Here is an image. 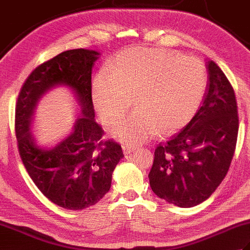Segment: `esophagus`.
<instances>
[{"label":"esophagus","instance_id":"34e87169","mask_svg":"<svg viewBox=\"0 0 250 250\" xmlns=\"http://www.w3.org/2000/svg\"><path fill=\"white\" fill-rule=\"evenodd\" d=\"M122 150H124V153H125V155H130V153H132V152H134V151H135V148H134V147H132V146H130V145H126V144H125V145H122Z\"/></svg>","mask_w":250,"mask_h":250}]
</instances>
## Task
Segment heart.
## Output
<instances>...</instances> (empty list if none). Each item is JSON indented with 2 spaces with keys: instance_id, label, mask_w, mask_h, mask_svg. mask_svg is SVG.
<instances>
[{
  "instance_id": "heart-1",
  "label": "heart",
  "mask_w": 250,
  "mask_h": 250,
  "mask_svg": "<svg viewBox=\"0 0 250 250\" xmlns=\"http://www.w3.org/2000/svg\"><path fill=\"white\" fill-rule=\"evenodd\" d=\"M207 83L204 63L164 49L129 48L117 56L113 71H101L92 82V103L110 134L126 145H140L161 131L182 128L191 119Z\"/></svg>"
}]
</instances>
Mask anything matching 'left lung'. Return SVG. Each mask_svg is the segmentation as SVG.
<instances>
[{"instance_id":"left-lung-1","label":"left lung","mask_w":250,"mask_h":250,"mask_svg":"<svg viewBox=\"0 0 250 250\" xmlns=\"http://www.w3.org/2000/svg\"><path fill=\"white\" fill-rule=\"evenodd\" d=\"M208 83L198 113L155 150L149 177L159 198L192 207L211 195L226 177L234 155L238 115L235 93L225 73L207 62Z\"/></svg>"}]
</instances>
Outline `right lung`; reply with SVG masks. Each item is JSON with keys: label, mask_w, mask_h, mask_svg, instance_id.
<instances>
[{"label": "right lung", "mask_w": 250, "mask_h": 250, "mask_svg": "<svg viewBox=\"0 0 250 250\" xmlns=\"http://www.w3.org/2000/svg\"><path fill=\"white\" fill-rule=\"evenodd\" d=\"M100 52L72 49L37 66L18 95L15 131L19 155L36 187L52 203L65 209L92 206L108 192L111 175L124 158L121 146L103 141V129L94 120L91 73ZM64 85L77 98L81 116L73 132L56 146H37L29 131L39 99L50 88Z\"/></svg>", "instance_id": "obj_1"}]
</instances>
